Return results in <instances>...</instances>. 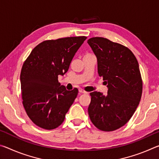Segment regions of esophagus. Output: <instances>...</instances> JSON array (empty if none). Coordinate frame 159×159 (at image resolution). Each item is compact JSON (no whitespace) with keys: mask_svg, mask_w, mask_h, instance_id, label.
Masks as SVG:
<instances>
[{"mask_svg":"<svg viewBox=\"0 0 159 159\" xmlns=\"http://www.w3.org/2000/svg\"><path fill=\"white\" fill-rule=\"evenodd\" d=\"M79 92H80V93H88L87 92H86L85 90L82 89V88H80V89H79Z\"/></svg>","mask_w":159,"mask_h":159,"instance_id":"34e87169","label":"esophagus"}]
</instances>
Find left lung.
I'll return each instance as SVG.
<instances>
[{
	"mask_svg": "<svg viewBox=\"0 0 159 159\" xmlns=\"http://www.w3.org/2000/svg\"><path fill=\"white\" fill-rule=\"evenodd\" d=\"M98 59L99 76L107 84L108 92L90 93L88 111L99 130L114 131L126 124L138 107L142 93V80L138 60L121 44L102 37L88 40Z\"/></svg>",
	"mask_w": 159,
	"mask_h": 159,
	"instance_id": "8db88e82",
	"label": "left lung"
}]
</instances>
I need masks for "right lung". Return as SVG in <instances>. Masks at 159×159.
<instances>
[{"label": "right lung", "instance_id": "add662e5", "mask_svg": "<svg viewBox=\"0 0 159 159\" xmlns=\"http://www.w3.org/2000/svg\"><path fill=\"white\" fill-rule=\"evenodd\" d=\"M85 36L43 41L32 50L20 74L22 104L34 124L46 130L60 126L78 95L77 88L66 90L58 81L68 71Z\"/></svg>", "mask_w": 159, "mask_h": 159}]
</instances>
